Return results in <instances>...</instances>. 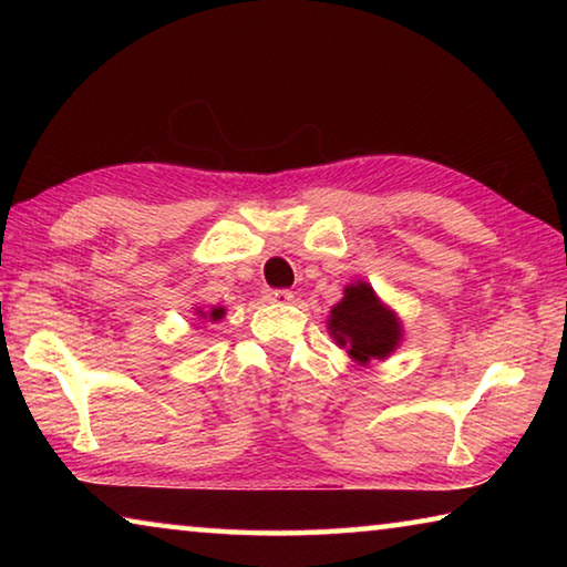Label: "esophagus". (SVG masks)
<instances>
[{
    "mask_svg": "<svg viewBox=\"0 0 567 567\" xmlns=\"http://www.w3.org/2000/svg\"><path fill=\"white\" fill-rule=\"evenodd\" d=\"M265 297H267V300H270V302L285 305V302L292 300V292H290V290H267Z\"/></svg>",
    "mask_w": 567,
    "mask_h": 567,
    "instance_id": "34e87169",
    "label": "esophagus"
}]
</instances>
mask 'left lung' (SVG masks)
<instances>
[{
    "label": "left lung",
    "mask_w": 567,
    "mask_h": 567,
    "mask_svg": "<svg viewBox=\"0 0 567 567\" xmlns=\"http://www.w3.org/2000/svg\"><path fill=\"white\" fill-rule=\"evenodd\" d=\"M328 332L334 344L348 350L352 362L388 360L402 342V320L372 290L370 282L344 285L342 300L328 315Z\"/></svg>",
    "instance_id": "8db88e82"
}]
</instances>
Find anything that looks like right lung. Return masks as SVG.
<instances>
[{
	"instance_id": "obj_1",
	"label": "right lung",
	"mask_w": 567,
	"mask_h": 567,
	"mask_svg": "<svg viewBox=\"0 0 567 567\" xmlns=\"http://www.w3.org/2000/svg\"><path fill=\"white\" fill-rule=\"evenodd\" d=\"M195 315H197V320L199 322H219L225 318V307H219V305H213V307H195Z\"/></svg>"
}]
</instances>
